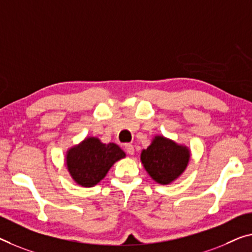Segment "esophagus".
<instances>
[{
  "mask_svg": "<svg viewBox=\"0 0 252 252\" xmlns=\"http://www.w3.org/2000/svg\"><path fill=\"white\" fill-rule=\"evenodd\" d=\"M125 151H126L127 153L129 154V156H133L134 152H135V150H134V146L131 145V144H126V145H125Z\"/></svg>",
  "mask_w": 252,
  "mask_h": 252,
  "instance_id": "obj_1",
  "label": "esophagus"
}]
</instances>
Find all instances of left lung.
<instances>
[{
    "mask_svg": "<svg viewBox=\"0 0 252 252\" xmlns=\"http://www.w3.org/2000/svg\"><path fill=\"white\" fill-rule=\"evenodd\" d=\"M190 160V150L172 139L157 135L148 149L141 153L143 166L150 177L160 185H169L178 179Z\"/></svg>",
    "mask_w": 252,
    "mask_h": 252,
    "instance_id": "obj_1",
    "label": "left lung"
}]
</instances>
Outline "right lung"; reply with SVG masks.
<instances>
[{
  "mask_svg": "<svg viewBox=\"0 0 252 252\" xmlns=\"http://www.w3.org/2000/svg\"><path fill=\"white\" fill-rule=\"evenodd\" d=\"M125 157V152L115 143L104 144L98 137L90 136L67 151L65 163L72 179L89 188L99 184L115 162Z\"/></svg>",
  "mask_w": 252,
  "mask_h": 252,
  "instance_id": "right-lung-1",
  "label": "right lung"
}]
</instances>
